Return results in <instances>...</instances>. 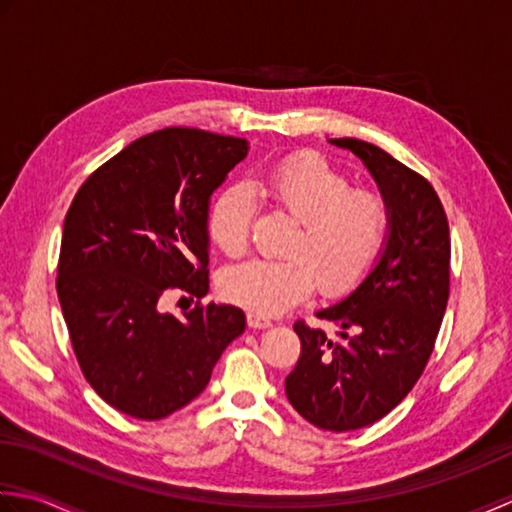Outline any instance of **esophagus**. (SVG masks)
Masks as SVG:
<instances>
[{"mask_svg": "<svg viewBox=\"0 0 512 512\" xmlns=\"http://www.w3.org/2000/svg\"><path fill=\"white\" fill-rule=\"evenodd\" d=\"M247 325L252 327V329H269L271 325H274V322H271V320L265 318V316L254 314V311H249V314H247Z\"/></svg>", "mask_w": 512, "mask_h": 512, "instance_id": "obj_1", "label": "esophagus"}]
</instances>
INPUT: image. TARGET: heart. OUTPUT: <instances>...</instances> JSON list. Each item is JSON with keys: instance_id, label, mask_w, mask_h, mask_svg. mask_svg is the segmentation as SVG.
Segmentation results:
<instances>
[{"instance_id": "b5f03b06", "label": "heart", "mask_w": 512, "mask_h": 512, "mask_svg": "<svg viewBox=\"0 0 512 512\" xmlns=\"http://www.w3.org/2000/svg\"><path fill=\"white\" fill-rule=\"evenodd\" d=\"M252 190L298 221L287 258H252L229 267L221 289L254 314L274 316L305 300L316 283L338 296L362 280L378 258L389 227L380 196L351 190L347 176L316 154H294L265 165ZM247 185L218 192L207 212V236L221 252H245L254 194Z\"/></svg>"}]
</instances>
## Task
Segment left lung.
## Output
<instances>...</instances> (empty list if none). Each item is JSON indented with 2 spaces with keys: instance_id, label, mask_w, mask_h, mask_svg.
Segmentation results:
<instances>
[{
  "instance_id": "obj_1",
  "label": "left lung",
  "mask_w": 512,
  "mask_h": 512,
  "mask_svg": "<svg viewBox=\"0 0 512 512\" xmlns=\"http://www.w3.org/2000/svg\"><path fill=\"white\" fill-rule=\"evenodd\" d=\"M358 156L378 183L389 227L362 283L316 316L336 338L298 320L300 358L287 375L289 404L318 429L356 431L398 406L433 353L448 302L451 238L433 185L360 139H329Z\"/></svg>"
}]
</instances>
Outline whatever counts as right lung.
<instances>
[{"instance_id": "obj_1", "label": "right lung", "mask_w": 512, "mask_h": 512, "mask_svg": "<svg viewBox=\"0 0 512 512\" xmlns=\"http://www.w3.org/2000/svg\"><path fill=\"white\" fill-rule=\"evenodd\" d=\"M249 152L245 139L165 128L132 141L79 187L64 221L57 294L79 367L103 400L161 420L203 393L245 331L234 305L176 318L170 291H210V198Z\"/></svg>"}]
</instances>
